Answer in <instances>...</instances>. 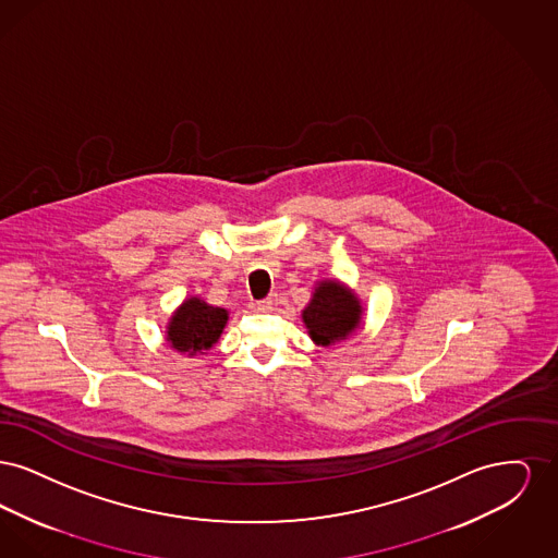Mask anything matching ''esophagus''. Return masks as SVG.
<instances>
[{
  "label": "esophagus",
  "mask_w": 558,
  "mask_h": 558,
  "mask_svg": "<svg viewBox=\"0 0 558 558\" xmlns=\"http://www.w3.org/2000/svg\"><path fill=\"white\" fill-rule=\"evenodd\" d=\"M276 303H278V296H276V294H269L264 301H255L251 307H253L255 312H271V310L276 307Z\"/></svg>",
  "instance_id": "34e87169"
}]
</instances>
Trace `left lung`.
<instances>
[{"instance_id": "1", "label": "left lung", "mask_w": 558, "mask_h": 558, "mask_svg": "<svg viewBox=\"0 0 558 558\" xmlns=\"http://www.w3.org/2000/svg\"><path fill=\"white\" fill-rule=\"evenodd\" d=\"M314 343L332 345L353 335L362 324L360 299L337 280H322L301 314Z\"/></svg>"}]
</instances>
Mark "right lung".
Here are the masks:
<instances>
[{"label":"right lung","mask_w":558,"mask_h":558,"mask_svg":"<svg viewBox=\"0 0 558 558\" xmlns=\"http://www.w3.org/2000/svg\"><path fill=\"white\" fill-rule=\"evenodd\" d=\"M228 324V310L213 307L201 296L186 299L167 324V341L180 353L201 355L209 351Z\"/></svg>","instance_id":"add662e5"}]
</instances>
